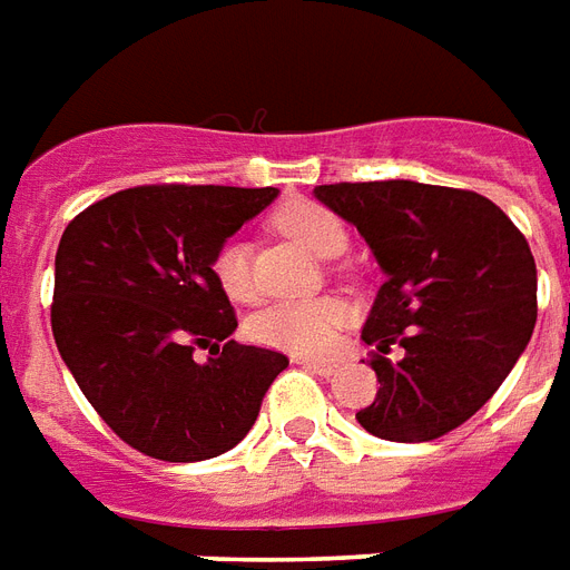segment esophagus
I'll list each match as a JSON object with an SVG mask.
<instances>
[{
    "instance_id": "esophagus-1",
    "label": "esophagus",
    "mask_w": 570,
    "mask_h": 570,
    "mask_svg": "<svg viewBox=\"0 0 570 570\" xmlns=\"http://www.w3.org/2000/svg\"><path fill=\"white\" fill-rule=\"evenodd\" d=\"M294 363H301V366L318 372V375H333V372L340 370V363L336 361H318V357H294Z\"/></svg>"
}]
</instances>
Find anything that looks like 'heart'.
<instances>
[{
    "label": "heart",
    "instance_id": "1",
    "mask_svg": "<svg viewBox=\"0 0 570 570\" xmlns=\"http://www.w3.org/2000/svg\"><path fill=\"white\" fill-rule=\"evenodd\" d=\"M273 225L315 258H336L345 249V228L331 209L315 200H288L276 209ZM213 276L230 301H249L255 294L252 255L243 239L230 237L213 255ZM345 324V303L315 297L297 303H269L246 324L255 342L294 354H324Z\"/></svg>",
    "mask_w": 570,
    "mask_h": 570
}]
</instances>
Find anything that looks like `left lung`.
I'll return each mask as SVG.
<instances>
[{"label": "left lung", "instance_id": "1", "mask_svg": "<svg viewBox=\"0 0 570 570\" xmlns=\"http://www.w3.org/2000/svg\"><path fill=\"white\" fill-rule=\"evenodd\" d=\"M357 228L384 273L361 340L375 354V402L357 412L387 442H432L472 417L532 340L538 269L513 222L478 191L379 179L315 186Z\"/></svg>", "mask_w": 570, "mask_h": 570}]
</instances>
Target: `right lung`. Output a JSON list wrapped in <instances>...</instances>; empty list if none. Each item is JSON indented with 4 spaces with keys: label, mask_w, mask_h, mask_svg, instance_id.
<instances>
[{
    "label": "right lung",
    "mask_w": 570,
    "mask_h": 570,
    "mask_svg": "<svg viewBox=\"0 0 570 570\" xmlns=\"http://www.w3.org/2000/svg\"><path fill=\"white\" fill-rule=\"evenodd\" d=\"M279 188L138 186L68 222L57 249L53 340L101 421L135 451L198 463L246 439L279 351L239 345L213 255ZM195 347L216 358L194 361Z\"/></svg>",
    "instance_id": "obj_1"
}]
</instances>
